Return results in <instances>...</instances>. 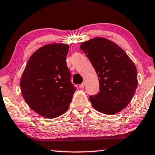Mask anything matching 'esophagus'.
<instances>
[{
    "label": "esophagus",
    "instance_id": "34e87169",
    "mask_svg": "<svg viewBox=\"0 0 155 155\" xmlns=\"http://www.w3.org/2000/svg\"><path fill=\"white\" fill-rule=\"evenodd\" d=\"M84 85H85V84H84V82H82V84H80V85H79V87H80V88H83L84 87Z\"/></svg>",
    "mask_w": 155,
    "mask_h": 155
}]
</instances>
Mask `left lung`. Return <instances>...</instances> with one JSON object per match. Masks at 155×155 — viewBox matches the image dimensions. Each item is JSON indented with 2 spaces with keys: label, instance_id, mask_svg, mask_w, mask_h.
<instances>
[{
  "label": "left lung",
  "instance_id": "8db88e82",
  "mask_svg": "<svg viewBox=\"0 0 155 155\" xmlns=\"http://www.w3.org/2000/svg\"><path fill=\"white\" fill-rule=\"evenodd\" d=\"M98 75L99 92L90 97L97 111L113 115L126 107L137 87L136 67L114 41L95 37L80 44Z\"/></svg>",
  "mask_w": 155,
  "mask_h": 155
}]
</instances>
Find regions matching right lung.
Returning <instances> with one entry per match:
<instances>
[{
    "mask_svg": "<svg viewBox=\"0 0 155 155\" xmlns=\"http://www.w3.org/2000/svg\"><path fill=\"white\" fill-rule=\"evenodd\" d=\"M69 45L64 44L44 45L31 55L23 71V98L43 117L54 118L64 114L76 90L65 61Z\"/></svg>",
    "mask_w": 155,
    "mask_h": 155,
    "instance_id": "1",
    "label": "right lung"
}]
</instances>
